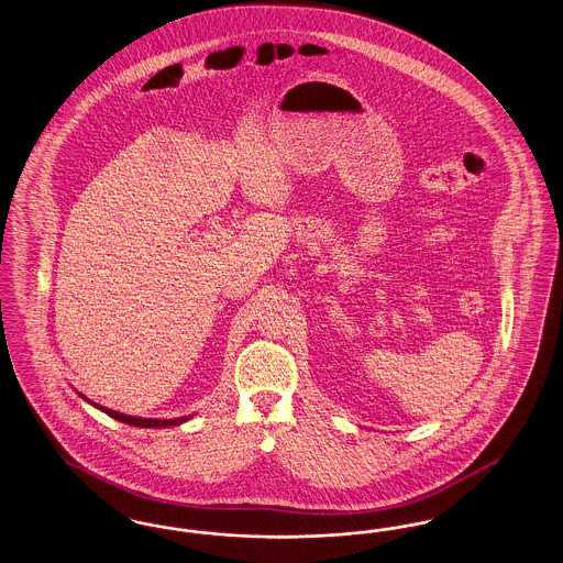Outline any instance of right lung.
Segmentation results:
<instances>
[{"instance_id": "obj_1", "label": "right lung", "mask_w": 563, "mask_h": 563, "mask_svg": "<svg viewBox=\"0 0 563 563\" xmlns=\"http://www.w3.org/2000/svg\"><path fill=\"white\" fill-rule=\"evenodd\" d=\"M88 402H90V400H88ZM90 405L96 406V408H100L102 412H107L109 417H113L117 421L128 423V426H135V428H172V426H180V423L190 419V415H188V417H178V419H142V417L121 415V412H117V410L104 408V406H98L96 402H90Z\"/></svg>"}]
</instances>
